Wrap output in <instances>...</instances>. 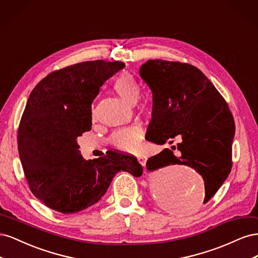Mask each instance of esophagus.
<instances>
[{"label":"esophagus","mask_w":258,"mask_h":258,"mask_svg":"<svg viewBox=\"0 0 258 258\" xmlns=\"http://www.w3.org/2000/svg\"><path fill=\"white\" fill-rule=\"evenodd\" d=\"M146 157L145 156H138V161H139V163L140 165H141L142 167H145V165H146Z\"/></svg>","instance_id":"esophagus-1"}]
</instances>
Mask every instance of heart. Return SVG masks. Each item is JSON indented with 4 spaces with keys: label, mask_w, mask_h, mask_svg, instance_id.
<instances>
[{
    "label": "heart",
    "mask_w": 258,
    "mask_h": 258,
    "mask_svg": "<svg viewBox=\"0 0 258 258\" xmlns=\"http://www.w3.org/2000/svg\"><path fill=\"white\" fill-rule=\"evenodd\" d=\"M113 88L122 100L135 103L140 96V85L129 73H121L116 77ZM143 139V130L138 124H132L115 131L110 138V143L122 152L134 153L140 150Z\"/></svg>",
    "instance_id": "b5f03b06"
}]
</instances>
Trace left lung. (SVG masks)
Masks as SVG:
<instances>
[{
  "instance_id": "left-lung-1",
  "label": "left lung",
  "mask_w": 258,
  "mask_h": 258,
  "mask_svg": "<svg viewBox=\"0 0 258 258\" xmlns=\"http://www.w3.org/2000/svg\"><path fill=\"white\" fill-rule=\"evenodd\" d=\"M140 77L153 95L145 139L158 145L182 139L176 154L165 148L148 158L147 170L175 163L194 168L204 177L207 204L231 170L235 121L227 103L208 77L190 64L148 60L140 68ZM175 209L189 211L190 206L179 200Z\"/></svg>"
}]
</instances>
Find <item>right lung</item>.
Returning a JSON list of instances; mask_svg holds the SVG:
<instances>
[{"mask_svg": "<svg viewBox=\"0 0 258 258\" xmlns=\"http://www.w3.org/2000/svg\"><path fill=\"white\" fill-rule=\"evenodd\" d=\"M120 61H86L54 71L30 93L18 129V152L30 189L45 206L70 214L102 198L119 171L141 176L135 156L107 153L86 160L77 138L91 129V104Z\"/></svg>", "mask_w": 258, "mask_h": 258, "instance_id": "obj_1", "label": "right lung"}]
</instances>
